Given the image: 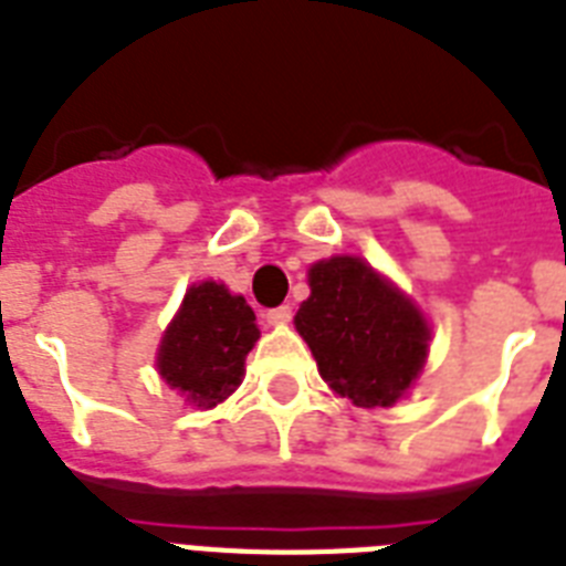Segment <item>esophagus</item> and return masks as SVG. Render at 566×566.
Returning a JSON list of instances; mask_svg holds the SVG:
<instances>
[{"label": "esophagus", "instance_id": "obj_1", "mask_svg": "<svg viewBox=\"0 0 566 566\" xmlns=\"http://www.w3.org/2000/svg\"><path fill=\"white\" fill-rule=\"evenodd\" d=\"M264 317H266V323H270V326H287V323H291V317H293V308H291V305H279V308L266 311Z\"/></svg>", "mask_w": 566, "mask_h": 566}]
</instances>
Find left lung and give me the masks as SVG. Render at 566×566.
I'll return each instance as SVG.
<instances>
[{"label": "left lung", "instance_id": "1", "mask_svg": "<svg viewBox=\"0 0 566 566\" xmlns=\"http://www.w3.org/2000/svg\"><path fill=\"white\" fill-rule=\"evenodd\" d=\"M311 296L296 332L335 394L361 408H387L411 387L429 349V326L411 302L361 258L311 266Z\"/></svg>", "mask_w": 566, "mask_h": 566}]
</instances>
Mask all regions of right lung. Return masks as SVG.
<instances>
[{
  "label": "right lung",
  "mask_w": 566,
  "mask_h": 566,
  "mask_svg": "<svg viewBox=\"0 0 566 566\" xmlns=\"http://www.w3.org/2000/svg\"><path fill=\"white\" fill-rule=\"evenodd\" d=\"M255 311L222 284H193L158 349L164 381L199 408H213L240 385L258 340Z\"/></svg>",
  "instance_id": "right-lung-1"
}]
</instances>
